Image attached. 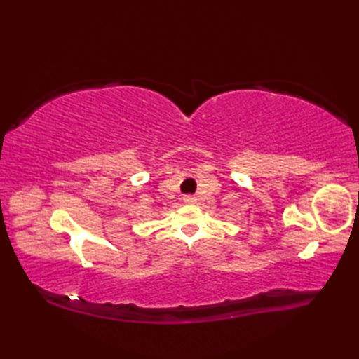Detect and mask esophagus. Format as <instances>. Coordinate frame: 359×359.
Instances as JSON below:
<instances>
[{
    "label": "esophagus",
    "mask_w": 359,
    "mask_h": 359,
    "mask_svg": "<svg viewBox=\"0 0 359 359\" xmlns=\"http://www.w3.org/2000/svg\"><path fill=\"white\" fill-rule=\"evenodd\" d=\"M184 202H185V203H188V205H189V203H194V202H196V197L188 194V196H185V197H184Z\"/></svg>",
    "instance_id": "34e87169"
}]
</instances>
